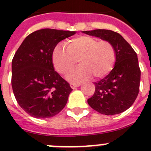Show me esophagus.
Masks as SVG:
<instances>
[{
	"mask_svg": "<svg viewBox=\"0 0 151 151\" xmlns=\"http://www.w3.org/2000/svg\"><path fill=\"white\" fill-rule=\"evenodd\" d=\"M80 85V84H76V83H71L70 84V87L73 89H76L77 87H78Z\"/></svg>",
	"mask_w": 151,
	"mask_h": 151,
	"instance_id": "obj_1",
	"label": "esophagus"
}]
</instances>
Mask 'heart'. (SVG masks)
Wrapping results in <instances>:
<instances>
[{
    "mask_svg": "<svg viewBox=\"0 0 151 151\" xmlns=\"http://www.w3.org/2000/svg\"><path fill=\"white\" fill-rule=\"evenodd\" d=\"M117 52L112 42L99 41L90 36H79L69 40L66 48L56 47L52 60L54 68L60 74H69L78 61L80 66L68 76L70 82H79L89 78L100 79L113 70Z\"/></svg>",
    "mask_w": 151,
    "mask_h": 151,
    "instance_id": "heart-1",
    "label": "heart"
}]
</instances>
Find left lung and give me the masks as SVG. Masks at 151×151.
Segmentation results:
<instances>
[{"label":"left lung","mask_w":151,"mask_h":151,"mask_svg":"<svg viewBox=\"0 0 151 151\" xmlns=\"http://www.w3.org/2000/svg\"><path fill=\"white\" fill-rule=\"evenodd\" d=\"M83 32L110 41L117 52L113 70L99 82H94V94L88 99V104L92 109L104 115H115L125 111L133 104L139 92L141 70L137 54L116 32L95 29Z\"/></svg>","instance_id":"obj_1"}]
</instances>
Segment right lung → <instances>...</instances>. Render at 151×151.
<instances>
[{"mask_svg":"<svg viewBox=\"0 0 151 151\" xmlns=\"http://www.w3.org/2000/svg\"><path fill=\"white\" fill-rule=\"evenodd\" d=\"M76 32L43 29L25 38L12 60L11 84L17 103L31 116L49 118L65 107L69 84L54 70L52 56L60 41Z\"/></svg>","mask_w":151,"mask_h":151,"instance_id":"add662e5","label":"right lung"}]
</instances>
